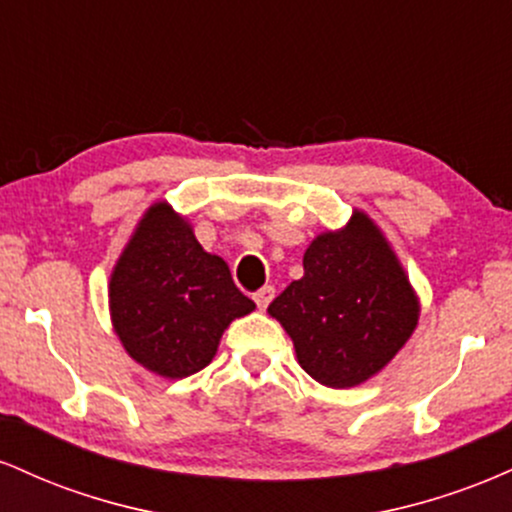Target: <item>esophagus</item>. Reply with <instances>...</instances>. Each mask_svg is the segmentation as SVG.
Returning <instances> with one entry per match:
<instances>
[{
    "label": "esophagus",
    "mask_w": 512,
    "mask_h": 512,
    "mask_svg": "<svg viewBox=\"0 0 512 512\" xmlns=\"http://www.w3.org/2000/svg\"><path fill=\"white\" fill-rule=\"evenodd\" d=\"M252 298H255L257 308L264 310V308H267L269 303H272V298H274V286H262V289L257 291L255 296H252Z\"/></svg>",
    "instance_id": "esophagus-1"
}]
</instances>
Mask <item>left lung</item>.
<instances>
[{"mask_svg": "<svg viewBox=\"0 0 512 512\" xmlns=\"http://www.w3.org/2000/svg\"><path fill=\"white\" fill-rule=\"evenodd\" d=\"M267 310L289 332L305 373L327 387L361 385L385 368L419 320L407 274L361 211L344 231L310 243L303 276Z\"/></svg>", "mask_w": 512, "mask_h": 512, "instance_id": "obj_1", "label": "left lung"}]
</instances>
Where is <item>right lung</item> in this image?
<instances>
[{"instance_id":"add662e5","label":"right lung","mask_w":512,"mask_h":512,"mask_svg":"<svg viewBox=\"0 0 512 512\" xmlns=\"http://www.w3.org/2000/svg\"><path fill=\"white\" fill-rule=\"evenodd\" d=\"M110 310L127 354L163 378L209 366L223 330L255 303L166 202L146 211L110 276Z\"/></svg>"}]
</instances>
